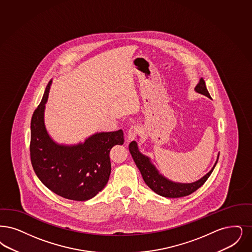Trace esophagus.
I'll use <instances>...</instances> for the list:
<instances>
[{
	"label": "esophagus",
	"mask_w": 252,
	"mask_h": 252,
	"mask_svg": "<svg viewBox=\"0 0 252 252\" xmlns=\"http://www.w3.org/2000/svg\"><path fill=\"white\" fill-rule=\"evenodd\" d=\"M140 132H141V129H140V126H132L130 128L128 129V132H127V138H128V140H129V141L134 140V139L140 134Z\"/></svg>",
	"instance_id": "obj_1"
}]
</instances>
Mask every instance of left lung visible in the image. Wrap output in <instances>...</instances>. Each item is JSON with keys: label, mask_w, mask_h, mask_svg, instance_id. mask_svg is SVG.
<instances>
[{"label": "left lung", "mask_w": 252, "mask_h": 252, "mask_svg": "<svg viewBox=\"0 0 252 252\" xmlns=\"http://www.w3.org/2000/svg\"><path fill=\"white\" fill-rule=\"evenodd\" d=\"M195 90L201 94H204L209 98H211L210 94L206 89L205 81H203V79L200 80V82L195 87ZM129 152L137 167L141 171L142 178L145 182V184L151 189L153 191L166 198H180V197L188 196L193 192L196 191L208 179V177L211 175L212 171L215 169L218 163L217 160L214 167L212 168L211 171H209L206 175H204L200 180L191 184H179V183L170 181L165 177H163L161 174H159L158 170L155 168V166L150 162V159L140 153L136 141H132L129 143Z\"/></svg>", "instance_id": "1"}]
</instances>
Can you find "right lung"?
Masks as SVG:
<instances>
[{"label":"right lung","mask_w":252,"mask_h":252,"mask_svg":"<svg viewBox=\"0 0 252 252\" xmlns=\"http://www.w3.org/2000/svg\"><path fill=\"white\" fill-rule=\"evenodd\" d=\"M51 81L31 120L30 156L37 177L63 198L87 201L107 185L111 174L110 151L124 143L122 129L96 133L84 143L65 146L55 143L44 124V109Z\"/></svg>","instance_id":"obj_1"}]
</instances>
